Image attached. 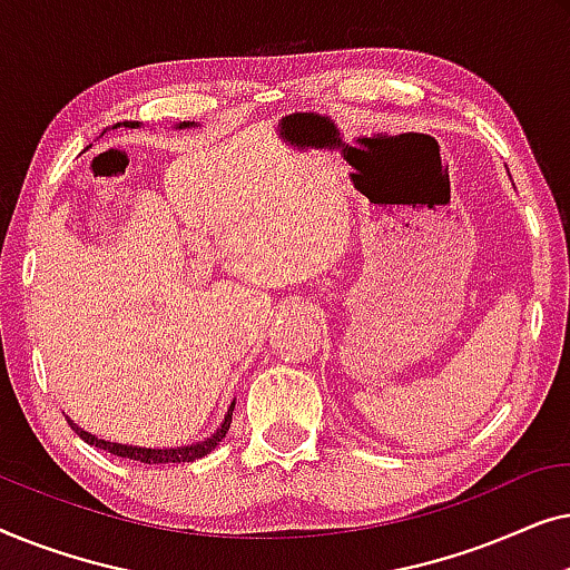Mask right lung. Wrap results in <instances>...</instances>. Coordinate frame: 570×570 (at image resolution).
I'll list each match as a JSON object with an SVG mask.
<instances>
[{
  "label": "right lung",
  "instance_id": "1",
  "mask_svg": "<svg viewBox=\"0 0 570 570\" xmlns=\"http://www.w3.org/2000/svg\"><path fill=\"white\" fill-rule=\"evenodd\" d=\"M116 127H121V124H116ZM124 127L137 129L139 121H124ZM189 127H194V121L176 124V129H189ZM233 407H236V402L230 404V410H228V415H225L223 425L217 428V431L209 435V439L199 441V443H191V446H176V449H142V446H127V443H111V441L98 439V435H92L88 431H82V428L72 423V420H69V425H72V431L80 435L85 443H90V446H96V449H104L114 456L135 459V462H142V464H181V462H194V459L207 456L209 451L217 449V443L225 439V433H228V428H230Z\"/></svg>",
  "mask_w": 570,
  "mask_h": 570
}]
</instances>
